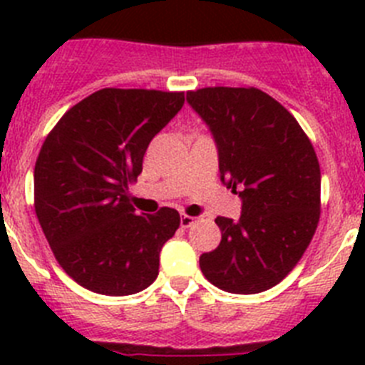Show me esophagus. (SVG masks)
<instances>
[{
	"mask_svg": "<svg viewBox=\"0 0 365 365\" xmlns=\"http://www.w3.org/2000/svg\"><path fill=\"white\" fill-rule=\"evenodd\" d=\"M195 221H197V217H193V215H186V214L180 215V227L182 228H190Z\"/></svg>",
	"mask_w": 365,
	"mask_h": 365,
	"instance_id": "esophagus-1",
	"label": "esophagus"
}]
</instances>
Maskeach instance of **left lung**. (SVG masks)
I'll use <instances>...</instances> for the list:
<instances>
[{"label": "left lung", "mask_w": 365, "mask_h": 365, "mask_svg": "<svg viewBox=\"0 0 365 365\" xmlns=\"http://www.w3.org/2000/svg\"><path fill=\"white\" fill-rule=\"evenodd\" d=\"M186 100L214 135L221 180L243 201L240 221L215 219L221 243L199 267L221 291H267L302 259L320 221L314 148L291 113L256 87H202Z\"/></svg>", "instance_id": "1"}]
</instances>
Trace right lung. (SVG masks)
Here are the masks:
<instances>
[{"label": "right lung", "instance_id": "right-lung-1", "mask_svg": "<svg viewBox=\"0 0 365 365\" xmlns=\"http://www.w3.org/2000/svg\"><path fill=\"white\" fill-rule=\"evenodd\" d=\"M185 93L106 87L63 115L34 166V210L51 250L78 285L106 296L144 291L179 212L137 215L128 186L151 138L175 117Z\"/></svg>", "mask_w": 365, "mask_h": 365}]
</instances>
